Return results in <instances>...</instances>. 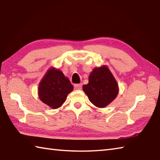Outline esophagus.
Instances as JSON below:
<instances>
[{
  "label": "esophagus",
  "mask_w": 160,
  "mask_h": 160,
  "mask_svg": "<svg viewBox=\"0 0 160 160\" xmlns=\"http://www.w3.org/2000/svg\"><path fill=\"white\" fill-rule=\"evenodd\" d=\"M74 87H75V89H82V84L80 83V84H75Z\"/></svg>",
  "instance_id": "1"
}]
</instances>
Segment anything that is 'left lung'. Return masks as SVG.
I'll list each match as a JSON object with an SVG mask.
<instances>
[{
    "instance_id": "obj_1",
    "label": "left lung",
    "mask_w": 160,
    "mask_h": 160,
    "mask_svg": "<svg viewBox=\"0 0 160 160\" xmlns=\"http://www.w3.org/2000/svg\"><path fill=\"white\" fill-rule=\"evenodd\" d=\"M83 91L89 101L98 108H104L114 101L118 89L117 81L107 67L96 68L91 73L89 83L83 85Z\"/></svg>"
}]
</instances>
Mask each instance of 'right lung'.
<instances>
[{
  "label": "right lung",
  "instance_id": "add662e5",
  "mask_svg": "<svg viewBox=\"0 0 160 160\" xmlns=\"http://www.w3.org/2000/svg\"><path fill=\"white\" fill-rule=\"evenodd\" d=\"M73 89V85L63 73L51 68L39 84V96L43 102L56 109L63 104L68 93Z\"/></svg>",
  "mask_w": 160,
  "mask_h": 160
}]
</instances>
